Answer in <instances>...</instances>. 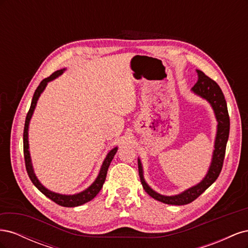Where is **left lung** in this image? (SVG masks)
<instances>
[{
    "label": "left lung",
    "mask_w": 248,
    "mask_h": 248,
    "mask_svg": "<svg viewBox=\"0 0 248 248\" xmlns=\"http://www.w3.org/2000/svg\"><path fill=\"white\" fill-rule=\"evenodd\" d=\"M197 72L199 76V80L197 81V84L191 88V91L192 93L200 96L201 98L207 100L210 103L217 121V131L214 141L212 159L206 176L202 178L201 182H199L192 187H189L188 189L182 191L181 193L175 194V196H163V194H160L158 192H156L154 189H152L145 181L141 162L140 158L138 159L139 174L141 185L144 187L145 191L150 197H152L153 199L168 205H186L199 198L201 194L204 192L208 187L211 186L216 181V179L218 178L222 169L224 154H226L227 142L229 140L230 133V117L226 99H224L221 89L213 79L208 78L206 74L201 70H197Z\"/></svg>",
    "instance_id": "8db88e82"
}]
</instances>
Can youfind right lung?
I'll list each match as a JSON object with an SVG mask.
<instances>
[{
    "label": "right lung",
    "instance_id": "add662e5",
    "mask_svg": "<svg viewBox=\"0 0 248 248\" xmlns=\"http://www.w3.org/2000/svg\"><path fill=\"white\" fill-rule=\"evenodd\" d=\"M64 71H65V68L54 72L50 77L44 78L39 84L38 88L36 89V91H35L34 96H33V99H32L31 107H30L29 112H28L27 118H26V122H25L24 155H25V162H26V169H27V171H28V175H29L30 179H31L32 183L44 194V196L47 197L51 201H54L56 204H58L60 206L78 207V206H80V205H84V204H86V202L93 200L97 196V194H98V192L102 188L104 181H106L108 167H109V164H110L112 158H114L115 154L118 151V147H115L114 149H111L110 151L108 153L107 157L104 158V160L102 162V166H101L100 170L98 172V176H97V178L95 179V181L85 190H82V191H80L78 193H76V194H62V193L54 192V191L47 189L46 186H43L40 183L38 178L36 177L35 172H34L33 164H32V160H31V155H30V150H29V125H30V121H31V119H32V116L34 114L35 108L37 106V101H38L40 95L44 91V89L46 88V86H47L49 81L56 79L58 77L61 76V74Z\"/></svg>",
    "mask_w": 248,
    "mask_h": 248
}]
</instances>
